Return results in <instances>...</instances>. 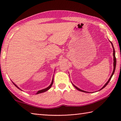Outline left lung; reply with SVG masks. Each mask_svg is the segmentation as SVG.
I'll use <instances>...</instances> for the list:
<instances>
[{"mask_svg":"<svg viewBox=\"0 0 121 121\" xmlns=\"http://www.w3.org/2000/svg\"><path fill=\"white\" fill-rule=\"evenodd\" d=\"M111 44H112V47H113V61H114V62H113V66H114V69H113V72H112V74H111V76H110V78L109 79V80L108 81V82H107V83H106V84L104 85L102 87V88L100 89V90H101V89H102L103 88H104L105 87H106L107 85H108V84L109 83V82H110V81L111 80V78H112V76H113V75L114 74V72H115V67H116V63H117V60H116V58H115V50H114V47H113V44H112V43L111 42ZM73 86L75 87V88L76 89H77L79 91H82V92H87V91H83V90H81V89H80L79 88H78V87H77L76 86H75V85H73Z\"/></svg>","mask_w":121,"mask_h":121,"instance_id":"obj_1","label":"left lung"}]
</instances>
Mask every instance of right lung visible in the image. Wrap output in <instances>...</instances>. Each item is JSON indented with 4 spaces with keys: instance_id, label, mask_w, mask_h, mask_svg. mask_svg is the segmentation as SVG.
I'll list each match as a JSON object with an SVG mask.
<instances>
[{
    "instance_id": "add662e5",
    "label": "right lung",
    "mask_w": 121,
    "mask_h": 121,
    "mask_svg": "<svg viewBox=\"0 0 121 121\" xmlns=\"http://www.w3.org/2000/svg\"><path fill=\"white\" fill-rule=\"evenodd\" d=\"M53 78H52V82H51V84L47 88H45V89H42V90H40V91H37V92L36 93V94H40V93H42V92H45V91H47L48 90H49V89L50 88H51V87L52 86V84H53ZM13 84H14V85L16 86L17 88H19V89H20L19 87H18L16 85H15V84H14L13 83ZM21 90V89H20Z\"/></svg>"
}]
</instances>
